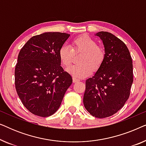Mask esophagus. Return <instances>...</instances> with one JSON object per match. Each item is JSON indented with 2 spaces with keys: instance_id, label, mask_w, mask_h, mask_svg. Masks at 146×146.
Masks as SVG:
<instances>
[{
  "instance_id": "34e87169",
  "label": "esophagus",
  "mask_w": 146,
  "mask_h": 146,
  "mask_svg": "<svg viewBox=\"0 0 146 146\" xmlns=\"http://www.w3.org/2000/svg\"><path fill=\"white\" fill-rule=\"evenodd\" d=\"M72 80H73V82H78L80 80L76 78H75V77H73L72 78Z\"/></svg>"
}]
</instances>
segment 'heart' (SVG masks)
Listing matches in <instances>:
<instances>
[{
  "mask_svg": "<svg viewBox=\"0 0 146 146\" xmlns=\"http://www.w3.org/2000/svg\"><path fill=\"white\" fill-rule=\"evenodd\" d=\"M82 52L79 57L80 64L73 65L67 71L75 78H83L96 72L102 67L106 57V52L102 46L97 45V42L88 35L74 38L72 41V47L68 44L62 45L58 55L62 64L68 67L72 62L74 52Z\"/></svg>",
  "mask_w": 146,
  "mask_h": 146,
  "instance_id": "heart-1",
  "label": "heart"
}]
</instances>
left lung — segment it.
I'll return each mask as SVG.
<instances>
[{"instance_id": "obj_1", "label": "left lung", "mask_w": 146, "mask_h": 146, "mask_svg": "<svg viewBox=\"0 0 146 146\" xmlns=\"http://www.w3.org/2000/svg\"><path fill=\"white\" fill-rule=\"evenodd\" d=\"M96 36L103 41L106 57L95 75L86 80L83 102L92 115L104 118L119 111L129 98L133 64L123 41L108 32H99Z\"/></svg>"}]
</instances>
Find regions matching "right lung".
I'll return each mask as SVG.
<instances>
[{"label": "right lung", "mask_w": 146, "mask_h": 146, "mask_svg": "<svg viewBox=\"0 0 146 146\" xmlns=\"http://www.w3.org/2000/svg\"><path fill=\"white\" fill-rule=\"evenodd\" d=\"M70 36L62 33L34 36L21 49L15 70V88L25 107L40 117L59 108L72 78L60 66L58 51Z\"/></svg>", "instance_id": "1"}]
</instances>
